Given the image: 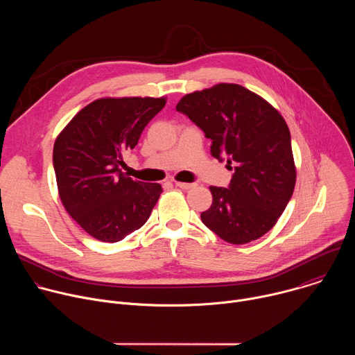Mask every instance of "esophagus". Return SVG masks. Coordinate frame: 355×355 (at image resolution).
<instances>
[{"instance_id":"34e87169","label":"esophagus","mask_w":355,"mask_h":355,"mask_svg":"<svg viewBox=\"0 0 355 355\" xmlns=\"http://www.w3.org/2000/svg\"><path fill=\"white\" fill-rule=\"evenodd\" d=\"M175 185L178 187V188H181V189H191V188H193L195 187V184H189V182H180V181H175Z\"/></svg>"}]
</instances>
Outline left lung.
<instances>
[{
    "label": "left lung",
    "instance_id": "obj_1",
    "mask_svg": "<svg viewBox=\"0 0 355 355\" xmlns=\"http://www.w3.org/2000/svg\"><path fill=\"white\" fill-rule=\"evenodd\" d=\"M177 111L212 140L215 159L236 163L229 188L209 187L214 200L200 214L202 222L230 244L264 236L285 211L296 182L282 115L256 92L227 83L184 95Z\"/></svg>",
    "mask_w": 355,
    "mask_h": 355
}]
</instances>
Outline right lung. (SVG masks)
<instances>
[{
    "label": "right lung",
    "mask_w": 355,
    "mask_h": 355,
    "mask_svg": "<svg viewBox=\"0 0 355 355\" xmlns=\"http://www.w3.org/2000/svg\"><path fill=\"white\" fill-rule=\"evenodd\" d=\"M167 98H99L59 133L53 166L59 196L69 215L94 239L115 243L140 229L160 198V184L122 173L123 155Z\"/></svg>",
    "instance_id": "obj_1"
}]
</instances>
